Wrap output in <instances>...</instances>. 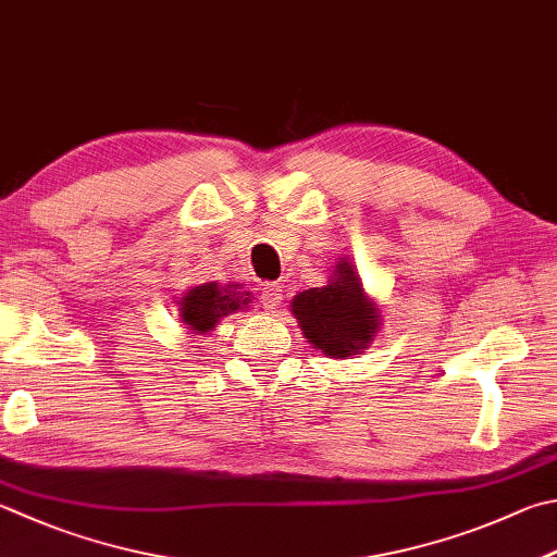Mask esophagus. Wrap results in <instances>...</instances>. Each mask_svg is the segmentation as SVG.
Wrapping results in <instances>:
<instances>
[{
	"label": "esophagus",
	"mask_w": 557,
	"mask_h": 557,
	"mask_svg": "<svg viewBox=\"0 0 557 557\" xmlns=\"http://www.w3.org/2000/svg\"><path fill=\"white\" fill-rule=\"evenodd\" d=\"M283 300V288L278 283H267L264 288H261V306H264L267 312H274Z\"/></svg>",
	"instance_id": "34e87169"
}]
</instances>
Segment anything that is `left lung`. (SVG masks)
I'll return each mask as SVG.
<instances>
[{
	"instance_id": "left-lung-1",
	"label": "left lung",
	"mask_w": 557,
	"mask_h": 557,
	"mask_svg": "<svg viewBox=\"0 0 557 557\" xmlns=\"http://www.w3.org/2000/svg\"><path fill=\"white\" fill-rule=\"evenodd\" d=\"M290 312L312 349L330 359H351L363 354L383 324L381 306L363 290L359 271L349 257L334 264L327 286L300 290L290 300Z\"/></svg>"
}]
</instances>
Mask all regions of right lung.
Instances as JSON below:
<instances>
[{
  "instance_id": "add662e5",
  "label": "right lung",
  "mask_w": 557,
  "mask_h": 557,
  "mask_svg": "<svg viewBox=\"0 0 557 557\" xmlns=\"http://www.w3.org/2000/svg\"><path fill=\"white\" fill-rule=\"evenodd\" d=\"M255 296L249 290H243V283H201V286H191L184 296L176 300L180 306V318L184 322V330L198 337V334L213 332L215 324L227 318V314L245 312Z\"/></svg>"
}]
</instances>
